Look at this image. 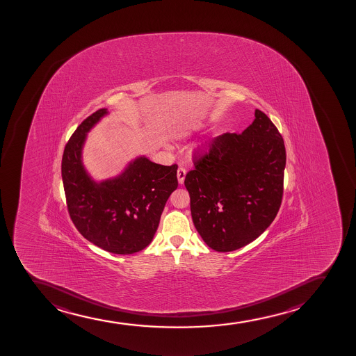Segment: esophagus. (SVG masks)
Instances as JSON below:
<instances>
[{"instance_id":"esophagus-1","label":"esophagus","mask_w":356,"mask_h":356,"mask_svg":"<svg viewBox=\"0 0 356 356\" xmlns=\"http://www.w3.org/2000/svg\"><path fill=\"white\" fill-rule=\"evenodd\" d=\"M185 176H186V170L184 169V168H179L178 171H177V178H178V183L183 184L184 179H185Z\"/></svg>"}]
</instances>
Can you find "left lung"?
Segmentation results:
<instances>
[{"mask_svg": "<svg viewBox=\"0 0 356 356\" xmlns=\"http://www.w3.org/2000/svg\"><path fill=\"white\" fill-rule=\"evenodd\" d=\"M185 177L192 220L209 248L231 252L257 239L277 217L284 195L286 149L267 115L243 134L214 137Z\"/></svg>", "mask_w": 356, "mask_h": 356, "instance_id": "8db88e82", "label": "left lung"}]
</instances>
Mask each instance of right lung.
Here are the masks:
<instances>
[{
	"label": "right lung",
	"mask_w": 356,
	"mask_h": 356,
	"mask_svg": "<svg viewBox=\"0 0 356 356\" xmlns=\"http://www.w3.org/2000/svg\"><path fill=\"white\" fill-rule=\"evenodd\" d=\"M106 113L99 108L83 120L64 147L62 179L67 212L90 243L115 254H132L154 239L165 204L178 187V166L140 157L115 179L92 181L81 161L83 144L86 132Z\"/></svg>",
	"instance_id": "obj_1"
}]
</instances>
